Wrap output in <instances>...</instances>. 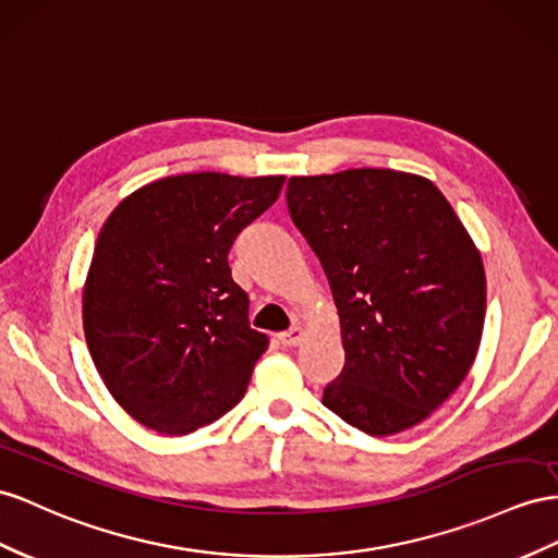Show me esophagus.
I'll return each instance as SVG.
<instances>
[{"label":"esophagus","instance_id":"34e87169","mask_svg":"<svg viewBox=\"0 0 558 558\" xmlns=\"http://www.w3.org/2000/svg\"><path fill=\"white\" fill-rule=\"evenodd\" d=\"M304 337H306V332H304V327H302V325H294L292 330L278 335V339L282 341V347H288V349H294V347L302 344Z\"/></svg>","mask_w":558,"mask_h":558}]
</instances>
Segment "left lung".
Wrapping results in <instances>:
<instances>
[{
	"label": "left lung",
	"mask_w": 558,
	"mask_h": 558,
	"mask_svg": "<svg viewBox=\"0 0 558 558\" xmlns=\"http://www.w3.org/2000/svg\"><path fill=\"white\" fill-rule=\"evenodd\" d=\"M288 207L330 280L347 363L323 405L369 436L424 422L476 361L485 270L436 185L410 171L292 177Z\"/></svg>",
	"instance_id": "8db88e82"
}]
</instances>
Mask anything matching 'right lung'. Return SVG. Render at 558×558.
<instances>
[{
    "instance_id": "add662e5",
    "label": "right lung",
    "mask_w": 558,
    "mask_h": 558,
    "mask_svg": "<svg viewBox=\"0 0 558 558\" xmlns=\"http://www.w3.org/2000/svg\"><path fill=\"white\" fill-rule=\"evenodd\" d=\"M284 177H165L126 195L98 233L82 290L84 337L106 389L138 424L185 436L245 396L268 337L231 278L235 235Z\"/></svg>"
}]
</instances>
